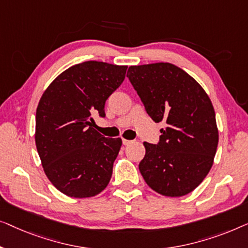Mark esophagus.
Listing matches in <instances>:
<instances>
[{"label": "esophagus", "instance_id": "esophagus-1", "mask_svg": "<svg viewBox=\"0 0 248 248\" xmlns=\"http://www.w3.org/2000/svg\"><path fill=\"white\" fill-rule=\"evenodd\" d=\"M123 142H124V145H129V144H131L132 140H128V139H123Z\"/></svg>", "mask_w": 248, "mask_h": 248}]
</instances>
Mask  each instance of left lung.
<instances>
[{
    "label": "left lung",
    "mask_w": 248,
    "mask_h": 248,
    "mask_svg": "<svg viewBox=\"0 0 248 248\" xmlns=\"http://www.w3.org/2000/svg\"><path fill=\"white\" fill-rule=\"evenodd\" d=\"M127 78L152 119L165 124L157 145L144 142L139 170L145 182L165 197L192 192L208 175L217 152L210 97L192 76L170 62L130 66Z\"/></svg>",
    "instance_id": "left-lung-1"
}]
</instances>
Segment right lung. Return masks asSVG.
<instances>
[{
	"mask_svg": "<svg viewBox=\"0 0 248 248\" xmlns=\"http://www.w3.org/2000/svg\"><path fill=\"white\" fill-rule=\"evenodd\" d=\"M127 66L89 61L61 73L40 97L36 146L45 174L71 198H91L106 189L121 138L94 129L93 114L106 116V101L125 78Z\"/></svg>",
	"mask_w": 248,
	"mask_h": 248,
	"instance_id": "add662e5",
	"label": "right lung"
}]
</instances>
